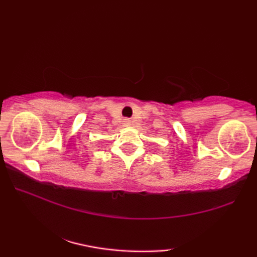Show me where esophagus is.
<instances>
[{"instance_id":"1","label":"esophagus","mask_w":257,"mask_h":257,"mask_svg":"<svg viewBox=\"0 0 257 257\" xmlns=\"http://www.w3.org/2000/svg\"><path fill=\"white\" fill-rule=\"evenodd\" d=\"M131 122H130V119H124V125L125 126H128Z\"/></svg>"}]
</instances>
